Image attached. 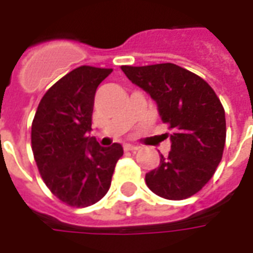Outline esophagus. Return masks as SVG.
Masks as SVG:
<instances>
[{
    "label": "esophagus",
    "mask_w": 253,
    "mask_h": 253,
    "mask_svg": "<svg viewBox=\"0 0 253 253\" xmlns=\"http://www.w3.org/2000/svg\"><path fill=\"white\" fill-rule=\"evenodd\" d=\"M125 150H128V152H135V150H138V146L127 143V145H125Z\"/></svg>",
    "instance_id": "obj_1"
}]
</instances>
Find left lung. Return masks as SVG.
I'll return each instance as SVG.
<instances>
[{"instance_id": "obj_1", "label": "left lung", "mask_w": 253, "mask_h": 253, "mask_svg": "<svg viewBox=\"0 0 253 253\" xmlns=\"http://www.w3.org/2000/svg\"><path fill=\"white\" fill-rule=\"evenodd\" d=\"M132 84L157 103L161 121L173 130L170 152L145 176L156 195L181 201L201 191L222 160L226 121L209 84L175 63L122 66Z\"/></svg>"}]
</instances>
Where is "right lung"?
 Here are the masks:
<instances>
[{
  "mask_svg": "<svg viewBox=\"0 0 253 253\" xmlns=\"http://www.w3.org/2000/svg\"><path fill=\"white\" fill-rule=\"evenodd\" d=\"M112 69L80 66L52 85L38 105L31 130L42 179L59 201L73 207L99 202L110 190L123 148H103L92 130L94 93Z\"/></svg>",
  "mask_w": 253,
  "mask_h": 253,
  "instance_id": "right-lung-1",
  "label": "right lung"
}]
</instances>
